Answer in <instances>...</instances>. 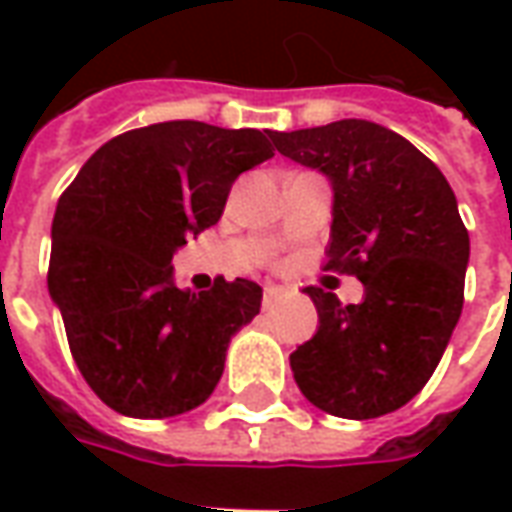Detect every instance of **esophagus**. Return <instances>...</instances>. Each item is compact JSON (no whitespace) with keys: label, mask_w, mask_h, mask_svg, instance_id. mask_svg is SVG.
I'll return each instance as SVG.
<instances>
[{"label":"esophagus","mask_w":512,"mask_h":512,"mask_svg":"<svg viewBox=\"0 0 512 512\" xmlns=\"http://www.w3.org/2000/svg\"><path fill=\"white\" fill-rule=\"evenodd\" d=\"M288 296V290L282 288H266V293H263V310H271L277 301H282Z\"/></svg>","instance_id":"1"}]
</instances>
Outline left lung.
<instances>
[{
  "label": "left lung",
  "mask_w": 512,
  "mask_h": 512,
  "mask_svg": "<svg viewBox=\"0 0 512 512\" xmlns=\"http://www.w3.org/2000/svg\"><path fill=\"white\" fill-rule=\"evenodd\" d=\"M274 147L334 189L329 271L362 279L365 301L304 288L318 332L290 354L296 384L326 414L376 419L428 384L463 310L469 233L441 169L367 120L274 131Z\"/></svg>",
  "instance_id": "1"
}]
</instances>
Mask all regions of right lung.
<instances>
[{
  "mask_svg": "<svg viewBox=\"0 0 512 512\" xmlns=\"http://www.w3.org/2000/svg\"><path fill=\"white\" fill-rule=\"evenodd\" d=\"M271 134L197 120L134 128L62 191L49 293L79 373L117 414L164 419L205 403L230 337L260 312L249 279L175 288L172 255L219 222L241 172L274 156Z\"/></svg>",
  "mask_w": 512,
  "mask_h": 512,
  "instance_id": "right-lung-1",
  "label": "right lung"
}]
</instances>
